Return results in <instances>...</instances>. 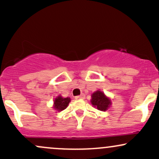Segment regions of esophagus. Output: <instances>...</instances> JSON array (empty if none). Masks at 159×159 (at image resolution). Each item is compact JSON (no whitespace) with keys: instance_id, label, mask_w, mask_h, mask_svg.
Wrapping results in <instances>:
<instances>
[{"instance_id":"1","label":"esophagus","mask_w":159,"mask_h":159,"mask_svg":"<svg viewBox=\"0 0 159 159\" xmlns=\"http://www.w3.org/2000/svg\"><path fill=\"white\" fill-rule=\"evenodd\" d=\"M85 98L84 94H81V95H80V96H75V99H80V98H81V99H83V98Z\"/></svg>"}]
</instances>
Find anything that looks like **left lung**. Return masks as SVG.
<instances>
[{
    "instance_id": "8db88e82",
    "label": "left lung",
    "mask_w": 159,
    "mask_h": 159,
    "mask_svg": "<svg viewBox=\"0 0 159 159\" xmlns=\"http://www.w3.org/2000/svg\"><path fill=\"white\" fill-rule=\"evenodd\" d=\"M91 103L99 111H106L111 105V100L101 91L97 90L92 95Z\"/></svg>"
}]
</instances>
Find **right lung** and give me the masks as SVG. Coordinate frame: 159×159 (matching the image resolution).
Here are the masks:
<instances>
[{"mask_svg": "<svg viewBox=\"0 0 159 159\" xmlns=\"http://www.w3.org/2000/svg\"><path fill=\"white\" fill-rule=\"evenodd\" d=\"M70 98H63L62 96H59L57 98H55V100H54V107L55 108V110L61 111L66 108L69 103L70 102Z\"/></svg>", "mask_w": 159, "mask_h": 159, "instance_id": "1", "label": "right lung"}]
</instances>
